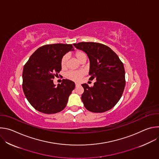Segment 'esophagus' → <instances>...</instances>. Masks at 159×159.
Here are the masks:
<instances>
[{"instance_id":"obj_1","label":"esophagus","mask_w":159,"mask_h":159,"mask_svg":"<svg viewBox=\"0 0 159 159\" xmlns=\"http://www.w3.org/2000/svg\"><path fill=\"white\" fill-rule=\"evenodd\" d=\"M80 84H79V83H75V87H79Z\"/></svg>"}]
</instances>
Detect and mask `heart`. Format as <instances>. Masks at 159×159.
<instances>
[{
    "mask_svg": "<svg viewBox=\"0 0 159 159\" xmlns=\"http://www.w3.org/2000/svg\"><path fill=\"white\" fill-rule=\"evenodd\" d=\"M76 58L80 61H82L83 60H86V55L82 51H77L74 53ZM68 61H69V57L67 55H64L61 60V66L62 68H65L67 66ZM85 72L83 70L79 71H70L67 72L66 76L68 79L72 80L74 81H79L82 77L84 75Z\"/></svg>",
    "mask_w": 159,
    "mask_h": 159,
    "instance_id": "1",
    "label": "heart"
}]
</instances>
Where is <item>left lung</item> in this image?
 <instances>
[{
    "label": "left lung",
    "instance_id": "1",
    "mask_svg": "<svg viewBox=\"0 0 159 159\" xmlns=\"http://www.w3.org/2000/svg\"><path fill=\"white\" fill-rule=\"evenodd\" d=\"M84 52L90 61V80L96 81L90 87L83 84L82 101L85 107L93 112H104L114 107L120 99L125 87L123 63L118 56L106 45L94 42L74 43Z\"/></svg>",
    "mask_w": 159,
    "mask_h": 159
}]
</instances>
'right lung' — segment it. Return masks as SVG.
I'll return each mask as SVG.
<instances>
[{
  "instance_id": "right-lung-1",
  "label": "right lung",
  "mask_w": 159,
  "mask_h": 159,
  "mask_svg": "<svg viewBox=\"0 0 159 159\" xmlns=\"http://www.w3.org/2000/svg\"><path fill=\"white\" fill-rule=\"evenodd\" d=\"M69 44H47L37 49L30 57L22 72V89L31 105L45 114H54L66 106L75 83L63 79L57 86L53 79L61 69V60L74 51Z\"/></svg>"
}]
</instances>
